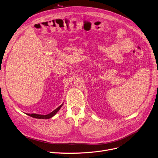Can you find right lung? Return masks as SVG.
<instances>
[{
  "label": "right lung",
  "instance_id": "1",
  "mask_svg": "<svg viewBox=\"0 0 158 158\" xmlns=\"http://www.w3.org/2000/svg\"><path fill=\"white\" fill-rule=\"evenodd\" d=\"M63 104L61 105H60L59 107L57 108L56 109L54 110L53 111H52L51 113H49L48 114L46 115H42V114H27L28 116L33 117V118H40V119H48V118H50L52 117H53L54 115H55L57 112L60 110V109H61V107L62 106Z\"/></svg>",
  "mask_w": 158,
  "mask_h": 158
}]
</instances>
